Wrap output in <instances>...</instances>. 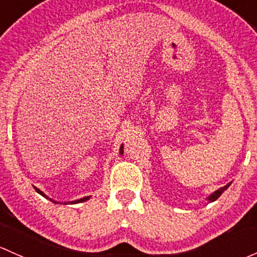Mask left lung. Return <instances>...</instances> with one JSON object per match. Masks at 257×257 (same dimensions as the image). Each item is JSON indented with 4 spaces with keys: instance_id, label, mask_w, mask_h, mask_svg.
Returning a JSON list of instances; mask_svg holds the SVG:
<instances>
[{
    "instance_id": "8db88e82",
    "label": "left lung",
    "mask_w": 257,
    "mask_h": 257,
    "mask_svg": "<svg viewBox=\"0 0 257 257\" xmlns=\"http://www.w3.org/2000/svg\"><path fill=\"white\" fill-rule=\"evenodd\" d=\"M230 185H231V182H229L228 185H225V186H224V187H220L219 190L214 191V192H213L212 194H209V196L207 197V201L209 202V203H210V202H214V201H217V199L219 198V197H220V194L223 193L224 191H226V190H228V187H229V186H230Z\"/></svg>"
}]
</instances>
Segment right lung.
Segmentation results:
<instances>
[{
	"mask_svg": "<svg viewBox=\"0 0 257 257\" xmlns=\"http://www.w3.org/2000/svg\"><path fill=\"white\" fill-rule=\"evenodd\" d=\"M119 154L121 155V154H123V144L120 145V149H119ZM36 188V191L39 194H42L43 197H45V198L47 199H49V201H51L53 202V203H60V202H56V201H54V199H51V198H49V197L47 196V194H45L44 192H42V191L39 190V188H37V187H34ZM91 198V196H87V197H83V198H80V199H76V201H71V202H65L64 204H71V203H81V202H86L87 201V199H90Z\"/></svg>",
	"mask_w": 257,
	"mask_h": 257,
	"instance_id": "obj_1",
	"label": "right lung"
}]
</instances>
